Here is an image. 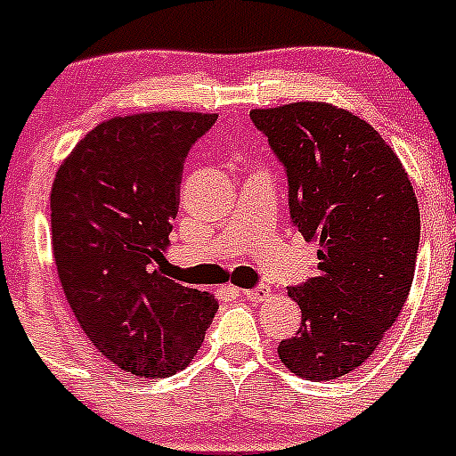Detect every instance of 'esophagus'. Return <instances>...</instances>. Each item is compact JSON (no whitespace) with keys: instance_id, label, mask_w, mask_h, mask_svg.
<instances>
[{"instance_id":"1","label":"esophagus","mask_w":456,"mask_h":456,"mask_svg":"<svg viewBox=\"0 0 456 456\" xmlns=\"http://www.w3.org/2000/svg\"><path fill=\"white\" fill-rule=\"evenodd\" d=\"M242 295H245V299H249V301H265L267 297H270V286L252 288V290H245Z\"/></svg>"}]
</instances>
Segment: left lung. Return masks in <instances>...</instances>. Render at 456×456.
Returning <instances> with one entry per match:
<instances>
[{
  "mask_svg": "<svg viewBox=\"0 0 456 456\" xmlns=\"http://www.w3.org/2000/svg\"><path fill=\"white\" fill-rule=\"evenodd\" d=\"M249 117L286 168L292 224L319 242V274L288 290L301 326L279 357L295 376L335 380L367 362L405 305L419 202L401 159L355 114L304 101Z\"/></svg>",
  "mask_w": 456,
  "mask_h": 456,
  "instance_id": "8db88e82",
  "label": "left lung"
}]
</instances>
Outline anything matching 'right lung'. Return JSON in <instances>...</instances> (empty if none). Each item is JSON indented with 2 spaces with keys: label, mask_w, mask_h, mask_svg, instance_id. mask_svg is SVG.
Masks as SVG:
<instances>
[{
  "label": "right lung",
  "mask_w": 456,
  "mask_h": 456,
  "mask_svg": "<svg viewBox=\"0 0 456 456\" xmlns=\"http://www.w3.org/2000/svg\"><path fill=\"white\" fill-rule=\"evenodd\" d=\"M216 121L202 112L114 117L55 173L51 238L62 290L96 351L132 376L182 371L218 310L214 297L161 270L184 159Z\"/></svg>",
  "instance_id": "right-lung-1"
}]
</instances>
